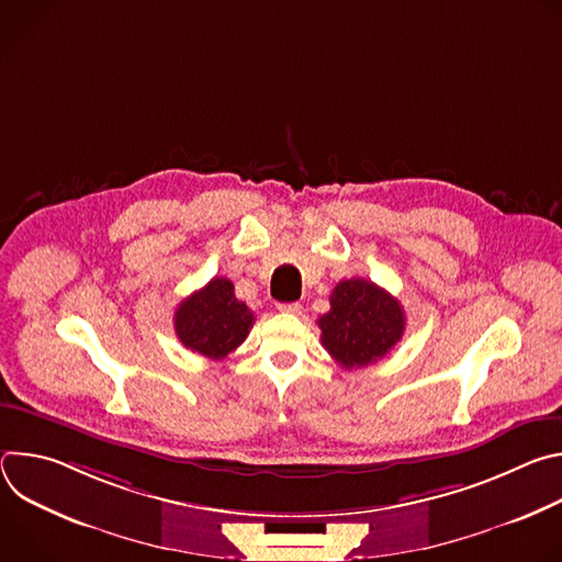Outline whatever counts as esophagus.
I'll use <instances>...</instances> for the list:
<instances>
[{"label":"esophagus","mask_w":562,"mask_h":562,"mask_svg":"<svg viewBox=\"0 0 562 562\" xmlns=\"http://www.w3.org/2000/svg\"><path fill=\"white\" fill-rule=\"evenodd\" d=\"M282 313H293V315H300L302 313V304L300 302H284L278 306Z\"/></svg>","instance_id":"1"}]
</instances>
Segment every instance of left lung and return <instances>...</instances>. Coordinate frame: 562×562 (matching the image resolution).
<instances>
[{"label": "left lung", "instance_id": "obj_1", "mask_svg": "<svg viewBox=\"0 0 562 562\" xmlns=\"http://www.w3.org/2000/svg\"><path fill=\"white\" fill-rule=\"evenodd\" d=\"M331 308L317 317L319 340L345 369L382 360L405 334V311L382 286L351 278L331 291Z\"/></svg>", "mask_w": 562, "mask_h": 562}]
</instances>
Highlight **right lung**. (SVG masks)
Masks as SVG:
<instances>
[{
  "label": "right lung",
  "instance_id": "add662e5",
  "mask_svg": "<svg viewBox=\"0 0 562 562\" xmlns=\"http://www.w3.org/2000/svg\"><path fill=\"white\" fill-rule=\"evenodd\" d=\"M173 323L187 349L209 360H224L247 340L254 327V311L235 297L231 280L213 278L180 302Z\"/></svg>",
  "mask_w": 562,
  "mask_h": 562
}]
</instances>
